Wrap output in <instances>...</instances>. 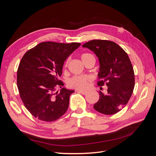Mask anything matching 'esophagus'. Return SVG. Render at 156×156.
I'll use <instances>...</instances> for the list:
<instances>
[{"label":"esophagus","mask_w":156,"mask_h":156,"mask_svg":"<svg viewBox=\"0 0 156 156\" xmlns=\"http://www.w3.org/2000/svg\"><path fill=\"white\" fill-rule=\"evenodd\" d=\"M77 92H78L79 93H80V94H83V95H84V94H87V91H86V90H78Z\"/></svg>","instance_id":"34e87169"}]
</instances>
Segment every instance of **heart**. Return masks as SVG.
Returning <instances> with one entry per match:
<instances>
[{
    "mask_svg": "<svg viewBox=\"0 0 156 156\" xmlns=\"http://www.w3.org/2000/svg\"><path fill=\"white\" fill-rule=\"evenodd\" d=\"M92 56L91 54L89 53H83L81 55V58L82 61L85 60L89 56ZM69 62V60L68 59L65 62V66H67ZM92 81V78L91 76L87 75H76V76H73L72 78H70L68 81V84L70 87L75 88L77 89H81L84 90L88 87V84Z\"/></svg>",
    "mask_w": 156,
    "mask_h": 156,
    "instance_id": "b5f03b06",
    "label": "heart"
}]
</instances>
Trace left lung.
<instances>
[{
    "instance_id": "1",
    "label": "left lung",
    "mask_w": 156,
    "mask_h": 156,
    "mask_svg": "<svg viewBox=\"0 0 156 156\" xmlns=\"http://www.w3.org/2000/svg\"><path fill=\"white\" fill-rule=\"evenodd\" d=\"M83 47L92 51L99 59L98 85L107 86L105 93L99 92L100 99L94 109L103 115H114L126 105L134 89V71L129 56L121 47L109 40H93Z\"/></svg>"
}]
</instances>
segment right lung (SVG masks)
Masks as SVG:
<instances>
[{"label":"right lung","mask_w":156,"mask_h":156,"mask_svg":"<svg viewBox=\"0 0 156 156\" xmlns=\"http://www.w3.org/2000/svg\"><path fill=\"white\" fill-rule=\"evenodd\" d=\"M80 43L41 42L26 52L19 65L17 84L23 103L30 114L42 121L58 120L68 110L74 90L55 88L64 83L58 77L64 61Z\"/></svg>","instance_id":"right-lung-1"}]
</instances>
